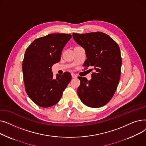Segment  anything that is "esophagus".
<instances>
[{"mask_svg": "<svg viewBox=\"0 0 146 146\" xmlns=\"http://www.w3.org/2000/svg\"><path fill=\"white\" fill-rule=\"evenodd\" d=\"M72 77L73 78H77L78 76H77V75H76V74H74V73H72Z\"/></svg>", "mask_w": 146, "mask_h": 146, "instance_id": "esophagus-1", "label": "esophagus"}]
</instances>
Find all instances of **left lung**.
Masks as SVG:
<instances>
[{
    "label": "left lung",
    "mask_w": 146,
    "mask_h": 146,
    "mask_svg": "<svg viewBox=\"0 0 146 146\" xmlns=\"http://www.w3.org/2000/svg\"><path fill=\"white\" fill-rule=\"evenodd\" d=\"M73 38L85 50L87 59L84 66L93 67L95 70L90 80L78 77V96L91 108L102 107L112 99L119 83L122 65L119 46L109 35L101 32L73 33Z\"/></svg>",
    "instance_id": "8db88e82"
}]
</instances>
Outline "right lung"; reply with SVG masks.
Masks as SVG:
<instances>
[{"label": "right lung", "instance_id": "1", "mask_svg": "<svg viewBox=\"0 0 146 146\" xmlns=\"http://www.w3.org/2000/svg\"><path fill=\"white\" fill-rule=\"evenodd\" d=\"M72 35L51 34L35 40L27 48L22 62L25 90L37 105L48 108L56 105L72 79L71 74H56L51 67L60 61L61 52Z\"/></svg>", "mask_w": 146, "mask_h": 146}]
</instances>
